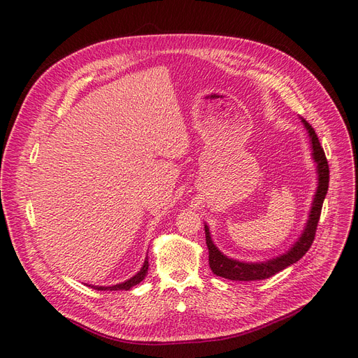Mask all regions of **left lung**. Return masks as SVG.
Instances as JSON below:
<instances>
[{"label": "left lung", "instance_id": "1", "mask_svg": "<svg viewBox=\"0 0 358 358\" xmlns=\"http://www.w3.org/2000/svg\"><path fill=\"white\" fill-rule=\"evenodd\" d=\"M306 129L309 130L310 142H312V150H313V159L316 162V168H318V189H316V195L312 203V210L309 214L308 224H306L303 236L300 240L294 244V248L287 252L279 258L270 259L267 262H259V264H248V262H240L236 259H231L214 246L208 227L206 224V240H207V248H208V261H210V268L214 274L220 275L224 279L231 280H241V282H250V280H264L268 279L275 273H279L289 267L291 264H295L299 259H301L306 252H308L312 246L315 240L316 228H318V222L321 217V210L322 203L327 195V190H329V181H330V169H329V162H327L325 152L321 147V142L316 136L313 127L309 124L306 120H301Z\"/></svg>", "mask_w": 358, "mask_h": 358}]
</instances>
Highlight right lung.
Segmentation results:
<instances>
[{"label":"right lung","instance_id":"add662e5","mask_svg":"<svg viewBox=\"0 0 358 358\" xmlns=\"http://www.w3.org/2000/svg\"><path fill=\"white\" fill-rule=\"evenodd\" d=\"M147 271H148V259L145 258V262H144V265H142L141 271L136 275H134V278H131V279H129L127 282L114 285V287H91V288H94L97 291H127L131 287H135V285H138L139 282L144 280Z\"/></svg>","mask_w":358,"mask_h":358}]
</instances>
